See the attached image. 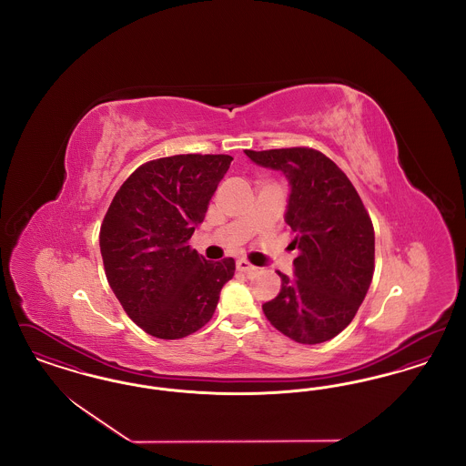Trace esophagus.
Here are the masks:
<instances>
[{
  "mask_svg": "<svg viewBox=\"0 0 466 466\" xmlns=\"http://www.w3.org/2000/svg\"><path fill=\"white\" fill-rule=\"evenodd\" d=\"M236 266H238V270H241V272H253V270H257V267L249 264L246 258H239Z\"/></svg>",
  "mask_w": 466,
  "mask_h": 466,
  "instance_id": "34e87169",
  "label": "esophagus"
}]
</instances>
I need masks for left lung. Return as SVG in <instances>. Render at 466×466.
<instances>
[{
	"label": "left lung",
	"mask_w": 466,
	"mask_h": 466,
	"mask_svg": "<svg viewBox=\"0 0 466 466\" xmlns=\"http://www.w3.org/2000/svg\"><path fill=\"white\" fill-rule=\"evenodd\" d=\"M291 185L285 220L300 255L295 278L278 272L281 291L262 309L270 325L300 344H319L355 318L374 276V225L344 171L308 147L246 150Z\"/></svg>",
	"instance_id": "left-lung-1"
}]
</instances>
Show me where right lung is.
Instances as JSON below:
<instances>
[{
    "label": "right lung",
    "mask_w": 466,
    "mask_h": 466,
    "mask_svg": "<svg viewBox=\"0 0 466 466\" xmlns=\"http://www.w3.org/2000/svg\"><path fill=\"white\" fill-rule=\"evenodd\" d=\"M230 156L162 157L127 177L105 215L106 279L127 316L157 339L198 332L217 309L236 262H208L190 246Z\"/></svg>",
    "instance_id": "1"
}]
</instances>
